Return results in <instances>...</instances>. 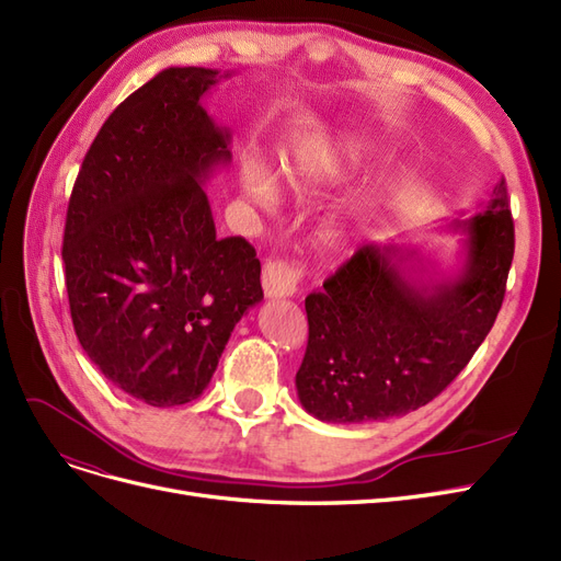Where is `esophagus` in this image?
Masks as SVG:
<instances>
[{
	"label": "esophagus",
	"mask_w": 561,
	"mask_h": 561,
	"mask_svg": "<svg viewBox=\"0 0 561 561\" xmlns=\"http://www.w3.org/2000/svg\"><path fill=\"white\" fill-rule=\"evenodd\" d=\"M298 282H300V270L288 263L273 261L263 270L265 298H291L298 291Z\"/></svg>",
	"instance_id": "1"
}]
</instances>
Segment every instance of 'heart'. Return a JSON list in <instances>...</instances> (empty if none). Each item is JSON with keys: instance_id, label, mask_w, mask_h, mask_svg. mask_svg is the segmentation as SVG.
Masks as SVG:
<instances>
[{"instance_id": "1", "label": "heart", "mask_w": 561, "mask_h": 561, "mask_svg": "<svg viewBox=\"0 0 561 561\" xmlns=\"http://www.w3.org/2000/svg\"><path fill=\"white\" fill-rule=\"evenodd\" d=\"M368 141L354 133H342L329 139L302 144L296 153L284 162L282 176L288 193L296 197H307L333 186L342 179L352 176L364 168L368 158ZM242 193L251 205L261 209H273L277 205L275 179L261 162L247 160L240 172ZM366 201H358L352 207L329 216L319 230L321 254L329 261H345L356 244L358 224L364 221Z\"/></svg>"}]
</instances>
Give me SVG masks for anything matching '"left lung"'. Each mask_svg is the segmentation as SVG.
<instances>
[{"instance_id": "obj_1", "label": "left lung", "mask_w": 561, "mask_h": 561, "mask_svg": "<svg viewBox=\"0 0 561 561\" xmlns=\"http://www.w3.org/2000/svg\"><path fill=\"white\" fill-rule=\"evenodd\" d=\"M461 263L440 273L417 247L366 244L305 298L300 405L319 422H382L426 405L455 379L501 310L515 228L503 176L492 201L451 219Z\"/></svg>"}]
</instances>
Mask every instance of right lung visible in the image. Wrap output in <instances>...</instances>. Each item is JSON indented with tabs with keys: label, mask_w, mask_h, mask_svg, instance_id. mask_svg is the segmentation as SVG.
<instances>
[{
	"label": "right lung",
	"mask_w": 561,
	"mask_h": 561,
	"mask_svg": "<svg viewBox=\"0 0 561 561\" xmlns=\"http://www.w3.org/2000/svg\"><path fill=\"white\" fill-rule=\"evenodd\" d=\"M234 71L168 67L123 100L83 158L62 261L71 321L114 387L153 408L211 382L230 333L263 300L244 238H216L205 186L230 130L203 98Z\"/></svg>",
	"instance_id": "add662e5"
}]
</instances>
